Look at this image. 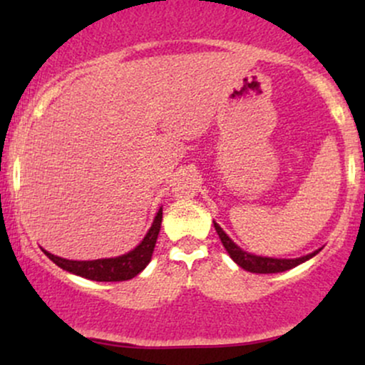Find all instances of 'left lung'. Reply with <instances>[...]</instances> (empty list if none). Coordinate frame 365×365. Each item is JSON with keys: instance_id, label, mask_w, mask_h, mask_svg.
I'll use <instances>...</instances> for the list:
<instances>
[{"instance_id": "8db88e82", "label": "left lung", "mask_w": 365, "mask_h": 365, "mask_svg": "<svg viewBox=\"0 0 365 365\" xmlns=\"http://www.w3.org/2000/svg\"><path fill=\"white\" fill-rule=\"evenodd\" d=\"M215 228L217 232V235H220L221 242H223L226 252L230 254V257L235 261L238 266L244 267L245 271H250V273H259V274H267V273H283V271H288L292 269V267L299 266V264H302L305 261H309V259L314 257L319 250H316V252L312 254H307L304 255V257H299V259H274V257H261V255H254V254H249L245 252V250H242L240 247H238L235 242L232 240L226 233L221 230V226L215 223Z\"/></svg>"}]
</instances>
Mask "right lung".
Masks as SVG:
<instances>
[{
	"label": "right lung",
	"mask_w": 365,
	"mask_h": 365,
	"mask_svg": "<svg viewBox=\"0 0 365 365\" xmlns=\"http://www.w3.org/2000/svg\"><path fill=\"white\" fill-rule=\"evenodd\" d=\"M161 220H163V207L159 209L156 217H154L153 226L149 228L148 235L144 240L128 254L118 255V257L111 259H96V261H70V259L58 257L53 255L48 250L44 254L48 255L51 261L60 266L61 269L68 271L82 278L92 279V282H127L132 279L144 269L150 262L153 257L154 245H156L159 230H161Z\"/></svg>",
	"instance_id": "1"
}]
</instances>
